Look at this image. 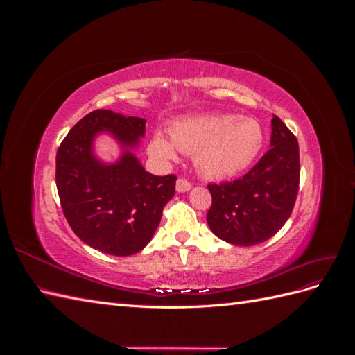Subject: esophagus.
Here are the masks:
<instances>
[{"label":"esophagus","instance_id":"1","mask_svg":"<svg viewBox=\"0 0 355 355\" xmlns=\"http://www.w3.org/2000/svg\"><path fill=\"white\" fill-rule=\"evenodd\" d=\"M192 188V184L189 180H187V179H184V178H179L178 179V182H176V191L178 192H187V191H189Z\"/></svg>","mask_w":355,"mask_h":355}]
</instances>
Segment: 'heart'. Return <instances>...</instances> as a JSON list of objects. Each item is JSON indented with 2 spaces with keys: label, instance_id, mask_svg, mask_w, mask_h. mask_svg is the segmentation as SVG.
<instances>
[{
  "label": "heart",
  "instance_id": "b5f03b06",
  "mask_svg": "<svg viewBox=\"0 0 355 355\" xmlns=\"http://www.w3.org/2000/svg\"><path fill=\"white\" fill-rule=\"evenodd\" d=\"M263 128L253 118L232 114L182 116L170 125V137L155 132L149 153L170 161L178 153L194 155L202 176L223 179L241 173L263 146Z\"/></svg>",
  "mask_w": 355,
  "mask_h": 355
}]
</instances>
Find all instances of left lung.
<instances>
[{
    "label": "left lung",
    "instance_id": "obj_1",
    "mask_svg": "<svg viewBox=\"0 0 355 355\" xmlns=\"http://www.w3.org/2000/svg\"><path fill=\"white\" fill-rule=\"evenodd\" d=\"M271 149L232 182L207 185V223L220 240L235 245L266 241L292 214L300 178L299 145L287 125L272 115Z\"/></svg>",
    "mask_w": 355,
    "mask_h": 355
}]
</instances>
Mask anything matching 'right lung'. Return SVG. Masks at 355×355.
Here are the masks:
<instances>
[{
	"label": "right lung",
	"mask_w": 355,
	"mask_h": 355,
	"mask_svg": "<svg viewBox=\"0 0 355 355\" xmlns=\"http://www.w3.org/2000/svg\"><path fill=\"white\" fill-rule=\"evenodd\" d=\"M146 120L96 110L75 124L56 154V185L63 214L77 237L96 250L130 256L151 241L166 204L175 196L176 176H155L130 149L145 135ZM101 131L123 146L112 165L92 154Z\"/></svg>",
	"instance_id": "obj_1"
}]
</instances>
